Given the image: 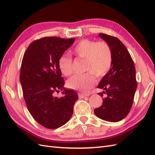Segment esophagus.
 Returning a JSON list of instances; mask_svg holds the SVG:
<instances>
[{
	"mask_svg": "<svg viewBox=\"0 0 155 155\" xmlns=\"http://www.w3.org/2000/svg\"><path fill=\"white\" fill-rule=\"evenodd\" d=\"M89 95V94H83V93H79L78 94V97L79 98L82 99V98H84V97H87Z\"/></svg>",
	"mask_w": 155,
	"mask_h": 155,
	"instance_id": "obj_1",
	"label": "esophagus"
}]
</instances>
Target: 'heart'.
Masks as SVG:
<instances>
[{
  "label": "heart",
  "instance_id": "heart-1",
  "mask_svg": "<svg viewBox=\"0 0 155 155\" xmlns=\"http://www.w3.org/2000/svg\"><path fill=\"white\" fill-rule=\"evenodd\" d=\"M72 53L77 58L84 60L82 74H75L67 82L71 89L86 91L95 83V78H101L107 74L112 64V51L108 44L104 41H95L84 39L74 47ZM73 61L68 54H62L58 60V66L63 75L68 77L73 72Z\"/></svg>",
  "mask_w": 155,
  "mask_h": 155
}]
</instances>
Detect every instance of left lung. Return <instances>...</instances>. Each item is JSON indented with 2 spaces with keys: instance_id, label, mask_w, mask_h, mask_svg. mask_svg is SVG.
Returning a JSON list of instances; mask_svg holds the SVG:
<instances>
[{
  "instance_id": "obj_1",
  "label": "left lung",
  "mask_w": 155,
  "mask_h": 155,
  "mask_svg": "<svg viewBox=\"0 0 155 155\" xmlns=\"http://www.w3.org/2000/svg\"><path fill=\"white\" fill-rule=\"evenodd\" d=\"M99 36L111 48L113 59L111 68L97 86L104 90L98 94L106 97L103 105L94 112L103 120L118 122L127 116L133 103L137 87L135 66L127 48L117 38L103 33Z\"/></svg>"
}]
</instances>
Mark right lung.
Wrapping results in <instances>:
<instances>
[{
  "mask_svg": "<svg viewBox=\"0 0 155 155\" xmlns=\"http://www.w3.org/2000/svg\"><path fill=\"white\" fill-rule=\"evenodd\" d=\"M74 38L45 37L31 43L22 60L20 82L26 107L33 118L47 129L65 124L72 116L78 97L76 91L64 88L58 60L73 45ZM64 91L58 98L54 93Z\"/></svg>",
  "mask_w": 155,
  "mask_h": 155,
  "instance_id": "obj_1",
  "label": "right lung"
}]
</instances>
